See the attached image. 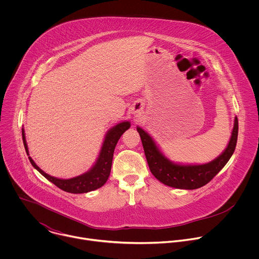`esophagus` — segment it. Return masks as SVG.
Segmentation results:
<instances>
[{
  "mask_svg": "<svg viewBox=\"0 0 259 259\" xmlns=\"http://www.w3.org/2000/svg\"><path fill=\"white\" fill-rule=\"evenodd\" d=\"M135 114H137V113H136V112H134V115H135Z\"/></svg>",
  "mask_w": 259,
  "mask_h": 259,
  "instance_id": "obj_1",
  "label": "esophagus"
}]
</instances>
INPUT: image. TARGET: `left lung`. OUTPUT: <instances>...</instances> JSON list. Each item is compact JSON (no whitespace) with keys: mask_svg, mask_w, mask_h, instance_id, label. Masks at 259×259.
Masks as SVG:
<instances>
[{"mask_svg":"<svg viewBox=\"0 0 259 259\" xmlns=\"http://www.w3.org/2000/svg\"><path fill=\"white\" fill-rule=\"evenodd\" d=\"M238 118H235L234 129L225 152L215 160L203 165H180L171 162L159 150L151 135L137 127L145 158L153 175L166 186L181 189L196 190L207 184L233 156L238 139Z\"/></svg>","mask_w":259,"mask_h":259,"instance_id":"obj_1","label":"left lung"}]
</instances>
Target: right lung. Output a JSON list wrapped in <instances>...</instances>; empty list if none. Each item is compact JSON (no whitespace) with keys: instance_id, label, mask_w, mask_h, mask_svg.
Wrapping results in <instances>:
<instances>
[{"instance_id":"right-lung-1","label":"right lung","mask_w":259,"mask_h":259,"mask_svg":"<svg viewBox=\"0 0 259 259\" xmlns=\"http://www.w3.org/2000/svg\"><path fill=\"white\" fill-rule=\"evenodd\" d=\"M129 128H130V122L126 121V122L117 124L112 129H109L105 135L98 159L94 164V166L88 172L82 175H79L77 177H72L69 179H60V178L50 176L49 174L45 173L42 169H40L38 166H36V164L33 162V160L30 157H28V159L30 164L33 166V168L38 170L45 178H47L49 181L54 183L55 186L60 190L67 193H71V194L88 193L101 188L108 179L110 169H112L115 147L120 137L122 136V134ZM22 140H23L25 152L29 156L23 129H22Z\"/></svg>"}]
</instances>
